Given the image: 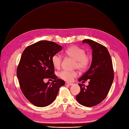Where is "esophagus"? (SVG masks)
I'll return each instance as SVG.
<instances>
[{
  "mask_svg": "<svg viewBox=\"0 0 129 129\" xmlns=\"http://www.w3.org/2000/svg\"><path fill=\"white\" fill-rule=\"evenodd\" d=\"M65 84H66V85H70V86H71V85H73V83H69V82H66V83H65Z\"/></svg>",
  "mask_w": 129,
  "mask_h": 129,
  "instance_id": "esophagus-1",
  "label": "esophagus"
}]
</instances>
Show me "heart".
I'll return each instance as SVG.
<instances>
[{
	"instance_id": "1",
	"label": "heart",
	"mask_w": 129,
	"mask_h": 129,
	"mask_svg": "<svg viewBox=\"0 0 129 129\" xmlns=\"http://www.w3.org/2000/svg\"><path fill=\"white\" fill-rule=\"evenodd\" d=\"M65 54L68 56L75 60L74 67L80 71L86 69L91 61V56L85 53L84 49L76 46H72L65 51ZM52 64L55 69L60 68L62 58L58 54H55L52 58ZM77 75L76 72L63 70L59 73V77L64 80L70 81Z\"/></svg>"
}]
</instances>
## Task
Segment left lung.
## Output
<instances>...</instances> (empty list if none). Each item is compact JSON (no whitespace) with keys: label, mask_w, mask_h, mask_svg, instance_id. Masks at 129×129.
<instances>
[{"label":"left lung","mask_w":129,"mask_h":129,"mask_svg":"<svg viewBox=\"0 0 129 129\" xmlns=\"http://www.w3.org/2000/svg\"><path fill=\"white\" fill-rule=\"evenodd\" d=\"M83 43L89 45L92 49V60L90 68L78 81L89 80L88 85L78 84L81 91L76 96L80 104L91 107L105 99L110 91L114 79L112 61L108 49L104 46L91 40H84Z\"/></svg>","instance_id":"8db88e82"}]
</instances>
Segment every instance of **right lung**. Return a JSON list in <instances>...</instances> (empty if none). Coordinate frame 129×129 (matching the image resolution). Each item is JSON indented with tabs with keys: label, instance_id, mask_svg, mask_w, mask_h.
Returning a JSON list of instances; mask_svg holds the SVG:
<instances>
[{
	"label": "right lung",
	"instance_id": "right-lung-1",
	"mask_svg": "<svg viewBox=\"0 0 129 129\" xmlns=\"http://www.w3.org/2000/svg\"><path fill=\"white\" fill-rule=\"evenodd\" d=\"M62 49L53 42L42 41L27 46L22 53L17 69L21 90L29 101L38 107L51 104L56 98L65 81L54 74L52 58ZM52 78V83H45V78Z\"/></svg>",
	"mask_w": 129,
	"mask_h": 129
}]
</instances>
